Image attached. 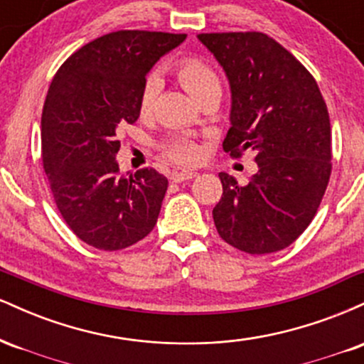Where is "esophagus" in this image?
<instances>
[{"label": "esophagus", "mask_w": 364, "mask_h": 364, "mask_svg": "<svg viewBox=\"0 0 364 364\" xmlns=\"http://www.w3.org/2000/svg\"><path fill=\"white\" fill-rule=\"evenodd\" d=\"M196 176L195 171H174L173 174H171V179H173L174 183H181V181H188V179H193Z\"/></svg>", "instance_id": "esophagus-1"}]
</instances>
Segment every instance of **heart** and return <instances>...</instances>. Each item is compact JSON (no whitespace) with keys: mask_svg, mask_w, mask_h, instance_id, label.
<instances>
[{"mask_svg":"<svg viewBox=\"0 0 364 364\" xmlns=\"http://www.w3.org/2000/svg\"><path fill=\"white\" fill-rule=\"evenodd\" d=\"M174 75L185 89L193 95L195 99H198L200 95H203L205 92L212 89H220V80L219 75L215 73V70L202 58L196 56H186L181 58L174 63L173 66ZM159 92V82L156 78H147L140 90L139 97V107L141 114H147L152 109L154 102H156ZM162 150L168 156L171 161L174 162H195L198 161L202 156V147H200L198 141H195L190 136H174L168 141H164Z\"/></svg>","mask_w":364,"mask_h":364,"instance_id":"1","label":"heart"}]
</instances>
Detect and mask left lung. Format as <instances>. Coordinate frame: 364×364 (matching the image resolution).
I'll return each mask as SVG.
<instances>
[{
	"label": "left lung",
	"mask_w": 364,
	"mask_h": 364,
	"mask_svg": "<svg viewBox=\"0 0 364 364\" xmlns=\"http://www.w3.org/2000/svg\"><path fill=\"white\" fill-rule=\"evenodd\" d=\"M231 85V128L224 152H257L246 186L219 173L223 196L212 210L225 243L250 255L294 243L318 210L332 173L327 104L311 73L262 32L198 34Z\"/></svg>",
	"instance_id": "obj_1"
}]
</instances>
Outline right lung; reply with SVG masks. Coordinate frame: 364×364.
Listing matches in <instances>:
<instances>
[{"label": "right lung", "mask_w": 364, "mask_h": 364, "mask_svg": "<svg viewBox=\"0 0 364 364\" xmlns=\"http://www.w3.org/2000/svg\"><path fill=\"white\" fill-rule=\"evenodd\" d=\"M185 39L111 32L75 51L54 75L41 119L44 171L65 223L94 248H128L157 223L168 178L152 168L121 176L116 132L139 119L145 75Z\"/></svg>", "instance_id": "obj_1"}]
</instances>
